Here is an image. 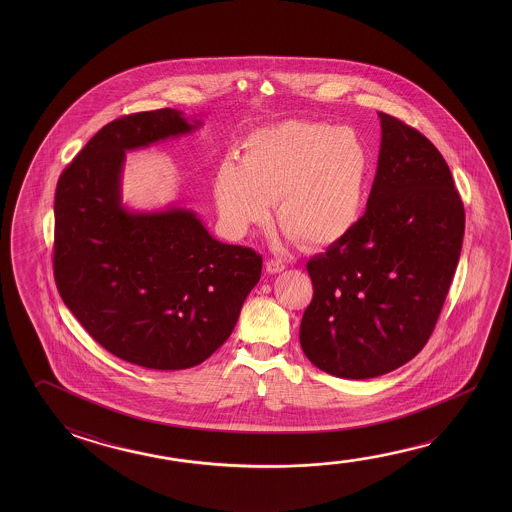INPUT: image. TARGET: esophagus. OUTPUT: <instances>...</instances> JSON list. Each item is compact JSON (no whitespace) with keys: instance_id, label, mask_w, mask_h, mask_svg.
Masks as SVG:
<instances>
[{"instance_id":"1","label":"esophagus","mask_w":512,"mask_h":512,"mask_svg":"<svg viewBox=\"0 0 512 512\" xmlns=\"http://www.w3.org/2000/svg\"><path fill=\"white\" fill-rule=\"evenodd\" d=\"M266 269H268V273H271V275H275V273H280V271H284L285 264L284 262H282V260L269 259L268 262H266Z\"/></svg>"}]
</instances>
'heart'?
<instances>
[{
    "mask_svg": "<svg viewBox=\"0 0 512 512\" xmlns=\"http://www.w3.org/2000/svg\"><path fill=\"white\" fill-rule=\"evenodd\" d=\"M371 175L373 153L353 128L291 119L248 135L239 164L219 166L214 198L234 237L264 223L275 202L278 227L303 248L323 250L359 225Z\"/></svg>",
    "mask_w": 512,
    "mask_h": 512,
    "instance_id": "heart-1",
    "label": "heart"
}]
</instances>
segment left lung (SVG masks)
I'll list each match as a JSON object with an SVG mask.
<instances>
[{
  "label": "left lung",
  "instance_id": "8db88e82",
  "mask_svg": "<svg viewBox=\"0 0 512 512\" xmlns=\"http://www.w3.org/2000/svg\"><path fill=\"white\" fill-rule=\"evenodd\" d=\"M377 175L359 225L307 262L314 296L300 344L319 369L380 377L416 357L434 332L461 257L464 205L436 146L378 112Z\"/></svg>",
  "mask_w": 512,
  "mask_h": 512
}]
</instances>
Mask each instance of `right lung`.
<instances>
[{"mask_svg": "<svg viewBox=\"0 0 512 512\" xmlns=\"http://www.w3.org/2000/svg\"><path fill=\"white\" fill-rule=\"evenodd\" d=\"M175 109L114 119L62 171L55 193L53 275L94 341L150 369L202 364L234 330L262 257L216 241L193 210L128 212L125 151L189 134Z\"/></svg>", "mask_w": 512, "mask_h": 512, "instance_id": "1", "label": "right lung"}]
</instances>
